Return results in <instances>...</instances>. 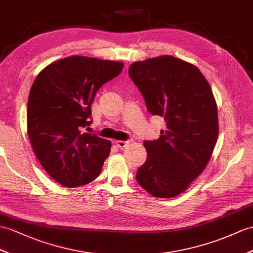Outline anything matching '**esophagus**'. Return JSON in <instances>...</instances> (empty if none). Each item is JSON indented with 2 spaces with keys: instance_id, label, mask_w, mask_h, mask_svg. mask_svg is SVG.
Returning <instances> with one entry per match:
<instances>
[{
  "instance_id": "1",
  "label": "esophagus",
  "mask_w": 253,
  "mask_h": 253,
  "mask_svg": "<svg viewBox=\"0 0 253 253\" xmlns=\"http://www.w3.org/2000/svg\"><path fill=\"white\" fill-rule=\"evenodd\" d=\"M116 144L119 148H121V149H123V148H126L128 144H130V140H117Z\"/></svg>"
}]
</instances>
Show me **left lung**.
<instances>
[{
    "label": "left lung",
    "mask_w": 253,
    "mask_h": 253,
    "mask_svg": "<svg viewBox=\"0 0 253 253\" xmlns=\"http://www.w3.org/2000/svg\"><path fill=\"white\" fill-rule=\"evenodd\" d=\"M128 76L148 112L166 122L158 139L144 141L148 157L136 180L156 198H174L204 170L217 141L218 110L211 85L198 67L171 55L135 62Z\"/></svg>",
    "instance_id": "obj_1"
}]
</instances>
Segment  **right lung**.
I'll return each mask as SVG.
<instances>
[{
    "instance_id": "1",
    "label": "right lung",
    "mask_w": 253,
    "mask_h": 253,
    "mask_svg": "<svg viewBox=\"0 0 253 253\" xmlns=\"http://www.w3.org/2000/svg\"><path fill=\"white\" fill-rule=\"evenodd\" d=\"M122 69L121 62L73 55L48 65L34 80L28 135L42 168L62 186H84L100 175L112 143L84 128L92 123L97 90Z\"/></svg>"
}]
</instances>
